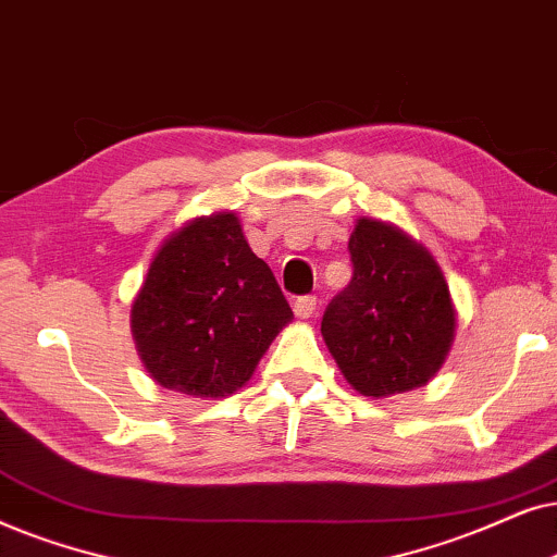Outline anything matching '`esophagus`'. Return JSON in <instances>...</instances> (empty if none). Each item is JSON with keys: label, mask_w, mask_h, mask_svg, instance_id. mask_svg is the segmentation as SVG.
<instances>
[{"label": "esophagus", "mask_w": 557, "mask_h": 557, "mask_svg": "<svg viewBox=\"0 0 557 557\" xmlns=\"http://www.w3.org/2000/svg\"><path fill=\"white\" fill-rule=\"evenodd\" d=\"M315 306H318L315 295H300V298L295 300V315L310 318V315L315 313Z\"/></svg>", "instance_id": "obj_1"}]
</instances>
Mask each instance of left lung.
Returning a JSON list of instances; mask_svg holds the SVG:
<instances>
[{"label":"left lung","mask_w":557,"mask_h":557,"mask_svg":"<svg viewBox=\"0 0 557 557\" xmlns=\"http://www.w3.org/2000/svg\"><path fill=\"white\" fill-rule=\"evenodd\" d=\"M354 277L325 308L321 333L348 384L367 397L422 387L454 341L456 313L441 267L395 226L361 219Z\"/></svg>","instance_id":"8db88e82"}]
</instances>
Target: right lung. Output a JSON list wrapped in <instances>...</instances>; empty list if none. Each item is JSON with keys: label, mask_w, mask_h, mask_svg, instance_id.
I'll return each mask as SVG.
<instances>
[{"label": "right lung", "mask_w": 557, "mask_h": 557, "mask_svg": "<svg viewBox=\"0 0 557 557\" xmlns=\"http://www.w3.org/2000/svg\"><path fill=\"white\" fill-rule=\"evenodd\" d=\"M293 310L239 219L219 213L162 244L132 306V336L150 376L190 397L249 382Z\"/></svg>", "instance_id": "add662e5"}]
</instances>
